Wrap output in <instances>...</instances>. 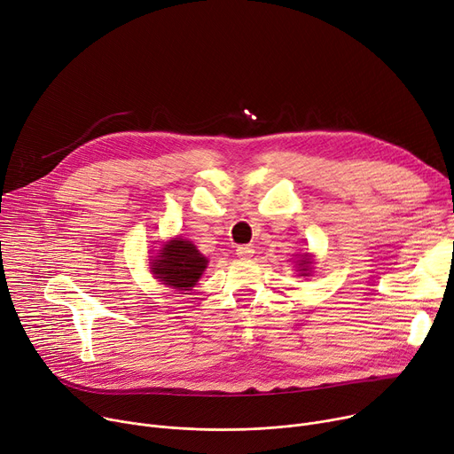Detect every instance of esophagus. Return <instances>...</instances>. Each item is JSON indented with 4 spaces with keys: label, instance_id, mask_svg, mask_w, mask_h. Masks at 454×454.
Masks as SVG:
<instances>
[{
    "label": "esophagus",
    "instance_id": "1",
    "mask_svg": "<svg viewBox=\"0 0 454 454\" xmlns=\"http://www.w3.org/2000/svg\"><path fill=\"white\" fill-rule=\"evenodd\" d=\"M254 246H248V244H244V246H239L237 248V255L240 257V259H250L252 255H254Z\"/></svg>",
    "mask_w": 454,
    "mask_h": 454
}]
</instances>
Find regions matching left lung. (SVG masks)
<instances>
[{"mask_svg":"<svg viewBox=\"0 0 454 454\" xmlns=\"http://www.w3.org/2000/svg\"><path fill=\"white\" fill-rule=\"evenodd\" d=\"M311 264H313V261L309 259V254H304L302 255V259L299 261V271H301V275L302 277H308L309 275V271H311Z\"/></svg>","mask_w":454,"mask_h":454,"instance_id":"1","label":"left lung"}]
</instances>
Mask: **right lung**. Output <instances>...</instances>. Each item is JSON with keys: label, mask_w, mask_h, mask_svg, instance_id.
<instances>
[{"label": "right lung", "mask_w": 454, "mask_h": 454, "mask_svg": "<svg viewBox=\"0 0 454 454\" xmlns=\"http://www.w3.org/2000/svg\"><path fill=\"white\" fill-rule=\"evenodd\" d=\"M206 266H208V259L190 240L176 237L162 244L159 255L152 262V271L155 278L174 290L190 292Z\"/></svg>", "instance_id": "right-lung-1"}]
</instances>
